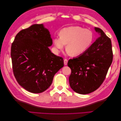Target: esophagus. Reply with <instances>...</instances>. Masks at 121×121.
I'll use <instances>...</instances> for the list:
<instances>
[{
  "label": "esophagus",
  "instance_id": "34e87169",
  "mask_svg": "<svg viewBox=\"0 0 121 121\" xmlns=\"http://www.w3.org/2000/svg\"><path fill=\"white\" fill-rule=\"evenodd\" d=\"M64 61V65H67V64H68V60L67 59H65Z\"/></svg>",
  "mask_w": 121,
  "mask_h": 121
}]
</instances>
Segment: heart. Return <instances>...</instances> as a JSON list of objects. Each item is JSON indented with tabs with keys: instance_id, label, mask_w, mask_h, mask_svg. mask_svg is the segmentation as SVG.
<instances>
[{
	"instance_id": "heart-1",
	"label": "heart",
	"mask_w": 121,
	"mask_h": 121,
	"mask_svg": "<svg viewBox=\"0 0 121 121\" xmlns=\"http://www.w3.org/2000/svg\"><path fill=\"white\" fill-rule=\"evenodd\" d=\"M59 35L53 39L55 48L60 52L67 44L68 52L73 56L86 52L92 44L94 37L91 30L79 26L64 28L60 31Z\"/></svg>"
}]
</instances>
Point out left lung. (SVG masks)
Instances as JSON below:
<instances>
[{"mask_svg":"<svg viewBox=\"0 0 121 121\" xmlns=\"http://www.w3.org/2000/svg\"><path fill=\"white\" fill-rule=\"evenodd\" d=\"M95 30L100 37L86 52L68 63L71 69L69 85L79 94H88L97 89L104 82L112 61L111 39L101 29L95 27Z\"/></svg>","mask_w":121,"mask_h":121,"instance_id":"left-lung-1","label":"left lung"}]
</instances>
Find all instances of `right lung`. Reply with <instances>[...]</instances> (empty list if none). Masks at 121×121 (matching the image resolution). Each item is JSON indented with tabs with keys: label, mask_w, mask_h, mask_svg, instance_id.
<instances>
[{
	"label": "right lung",
	"mask_w": 121,
	"mask_h": 121,
	"mask_svg": "<svg viewBox=\"0 0 121 121\" xmlns=\"http://www.w3.org/2000/svg\"><path fill=\"white\" fill-rule=\"evenodd\" d=\"M49 31L43 24H34L20 31L11 46L13 73L17 83L34 93L51 85L54 75L64 67L63 58L52 53Z\"/></svg>",
	"instance_id": "add662e5"
}]
</instances>
